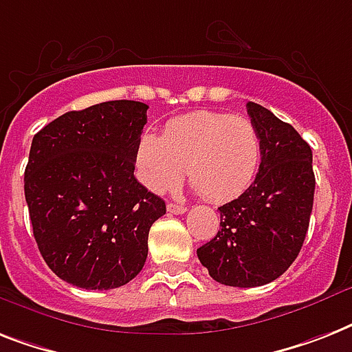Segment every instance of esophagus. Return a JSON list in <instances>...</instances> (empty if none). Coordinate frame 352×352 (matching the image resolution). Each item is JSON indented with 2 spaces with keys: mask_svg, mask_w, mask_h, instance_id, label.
Returning <instances> with one entry per match:
<instances>
[{
  "mask_svg": "<svg viewBox=\"0 0 352 352\" xmlns=\"http://www.w3.org/2000/svg\"><path fill=\"white\" fill-rule=\"evenodd\" d=\"M166 210H168V213H171V215H182V213L186 211V208L181 204H171L170 202V204L166 206Z\"/></svg>",
  "mask_w": 352,
  "mask_h": 352,
  "instance_id": "obj_1",
  "label": "esophagus"
}]
</instances>
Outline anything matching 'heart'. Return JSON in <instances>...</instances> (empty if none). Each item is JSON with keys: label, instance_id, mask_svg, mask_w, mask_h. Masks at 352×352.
Instances as JSON below:
<instances>
[{"label": "heart", "instance_id": "obj_1", "mask_svg": "<svg viewBox=\"0 0 352 352\" xmlns=\"http://www.w3.org/2000/svg\"><path fill=\"white\" fill-rule=\"evenodd\" d=\"M262 139L248 117L193 111L166 122L162 135L144 131L135 146L137 177L151 193L190 182L211 202L244 193L258 173Z\"/></svg>", "mask_w": 352, "mask_h": 352}]
</instances>
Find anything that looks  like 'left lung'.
Masks as SVG:
<instances>
[{"instance_id":"obj_1","label":"left lung","mask_w":352,"mask_h":352,"mask_svg":"<svg viewBox=\"0 0 352 352\" xmlns=\"http://www.w3.org/2000/svg\"><path fill=\"white\" fill-rule=\"evenodd\" d=\"M262 139L255 182L221 206V230L197 250L210 276L224 285L256 287L284 275L309 228L315 173L313 151L295 128L267 108L248 102Z\"/></svg>"}]
</instances>
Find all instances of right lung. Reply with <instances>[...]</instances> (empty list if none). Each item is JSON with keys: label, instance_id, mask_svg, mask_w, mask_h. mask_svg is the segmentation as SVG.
Returning a JSON list of instances; mask_svg holds the SVG:
<instances>
[{"label": "right lung", "instance_id": "add662e5", "mask_svg": "<svg viewBox=\"0 0 352 352\" xmlns=\"http://www.w3.org/2000/svg\"><path fill=\"white\" fill-rule=\"evenodd\" d=\"M148 104L107 101L67 111L34 135L25 199L47 265L82 289H116L141 273L161 197L133 175Z\"/></svg>", "mask_w": 352, "mask_h": 352}]
</instances>
